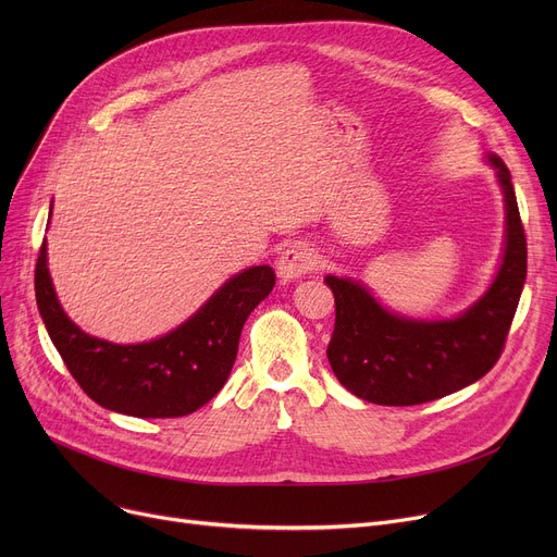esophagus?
<instances>
[{"label":"esophagus","instance_id":"esophagus-1","mask_svg":"<svg viewBox=\"0 0 557 557\" xmlns=\"http://www.w3.org/2000/svg\"><path fill=\"white\" fill-rule=\"evenodd\" d=\"M315 267V255L309 244H294L288 246L280 257H277V277L282 282H294L309 273Z\"/></svg>","mask_w":557,"mask_h":557}]
</instances>
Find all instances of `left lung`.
<instances>
[{"mask_svg":"<svg viewBox=\"0 0 557 557\" xmlns=\"http://www.w3.org/2000/svg\"><path fill=\"white\" fill-rule=\"evenodd\" d=\"M504 194L499 267L470 307L449 318H413L384 307L355 277L327 275L336 325L327 359L338 382L379 406H413L470 386L502 357L525 282V237L504 160L485 153Z\"/></svg>","mask_w":557,"mask_h":557,"instance_id":"1","label":"left lung"}]
</instances>
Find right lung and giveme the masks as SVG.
I'll return each mask as SVG.
<instances>
[{"mask_svg": "<svg viewBox=\"0 0 557 557\" xmlns=\"http://www.w3.org/2000/svg\"><path fill=\"white\" fill-rule=\"evenodd\" d=\"M273 286L267 263L244 269L175 330L124 345L85 334L65 313L51 282L47 239L36 267L38 311L58 355L87 397L131 418H183L208 404L227 382L250 311Z\"/></svg>", "mask_w": 557, "mask_h": 557, "instance_id": "right-lung-1", "label": "right lung"}]
</instances>
